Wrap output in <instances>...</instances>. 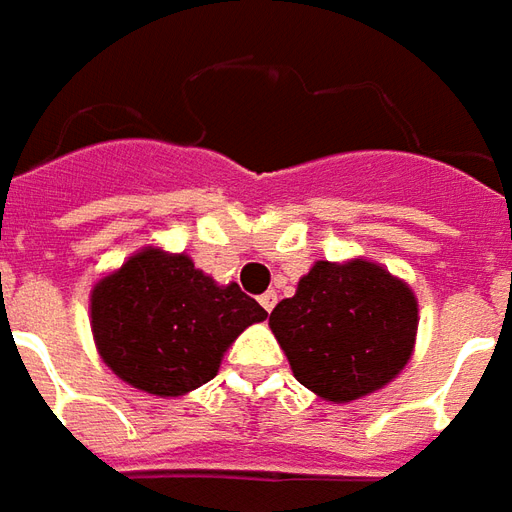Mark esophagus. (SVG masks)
<instances>
[{
    "mask_svg": "<svg viewBox=\"0 0 512 512\" xmlns=\"http://www.w3.org/2000/svg\"><path fill=\"white\" fill-rule=\"evenodd\" d=\"M260 304H263V310L271 312V310H274V304H277V293H274V290L263 293V296H260Z\"/></svg>",
    "mask_w": 512,
    "mask_h": 512,
    "instance_id": "obj_1",
    "label": "esophagus"
}]
</instances>
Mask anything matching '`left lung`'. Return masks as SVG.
<instances>
[{"label": "left lung", "instance_id": "left-lung-1", "mask_svg": "<svg viewBox=\"0 0 512 512\" xmlns=\"http://www.w3.org/2000/svg\"><path fill=\"white\" fill-rule=\"evenodd\" d=\"M414 290L381 263L318 260L268 326L299 384L329 403H351L386 386L417 343Z\"/></svg>", "mask_w": 512, "mask_h": 512}]
</instances>
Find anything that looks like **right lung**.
Wrapping results in <instances>:
<instances>
[{
    "label": "right lung",
    "mask_w": 512,
    "mask_h": 512,
    "mask_svg": "<svg viewBox=\"0 0 512 512\" xmlns=\"http://www.w3.org/2000/svg\"><path fill=\"white\" fill-rule=\"evenodd\" d=\"M266 315L235 282L219 285L189 255L161 246H142L90 293V326L104 365L158 397L208 384L235 337Z\"/></svg>",
    "instance_id": "1"
}]
</instances>
